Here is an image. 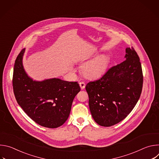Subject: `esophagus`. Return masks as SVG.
<instances>
[{
  "mask_svg": "<svg viewBox=\"0 0 159 159\" xmlns=\"http://www.w3.org/2000/svg\"><path fill=\"white\" fill-rule=\"evenodd\" d=\"M79 85L81 88V89H84L85 87V84L84 82H79Z\"/></svg>",
  "mask_w": 159,
  "mask_h": 159,
  "instance_id": "obj_1",
  "label": "esophagus"
}]
</instances>
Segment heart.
<instances>
[{"instance_id":"obj_1","label":"heart","mask_w":159,"mask_h":159,"mask_svg":"<svg viewBox=\"0 0 159 159\" xmlns=\"http://www.w3.org/2000/svg\"><path fill=\"white\" fill-rule=\"evenodd\" d=\"M108 63L109 60L106 55H99L85 63L82 66L81 70L85 77L96 79L104 74ZM71 70H74L72 67H71Z\"/></svg>"}]
</instances>
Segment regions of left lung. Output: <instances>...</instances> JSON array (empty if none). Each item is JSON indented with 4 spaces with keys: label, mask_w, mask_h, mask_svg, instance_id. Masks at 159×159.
<instances>
[{
    "label": "left lung",
    "mask_w": 159,
    "mask_h": 159,
    "mask_svg": "<svg viewBox=\"0 0 159 159\" xmlns=\"http://www.w3.org/2000/svg\"><path fill=\"white\" fill-rule=\"evenodd\" d=\"M125 58L99 79L86 85L90 112L101 126L108 127L123 120L140 97L143 77L140 58L133 47L126 48Z\"/></svg>",
    "instance_id": "obj_1"
}]
</instances>
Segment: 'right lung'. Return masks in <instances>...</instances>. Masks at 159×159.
I'll list each match as a JSON object with an SVG mask.
<instances>
[{
	"mask_svg": "<svg viewBox=\"0 0 159 159\" xmlns=\"http://www.w3.org/2000/svg\"><path fill=\"white\" fill-rule=\"evenodd\" d=\"M25 49L17 55L12 86L18 104L38 125L49 128L61 126L70 115L73 100L80 90L77 82L51 79L33 81L22 65Z\"/></svg>",
	"mask_w": 159,
	"mask_h": 159,
	"instance_id": "right-lung-1",
	"label": "right lung"
}]
</instances>
